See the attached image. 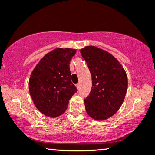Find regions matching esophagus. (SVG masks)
Segmentation results:
<instances>
[{
	"label": "esophagus",
	"mask_w": 155,
	"mask_h": 155,
	"mask_svg": "<svg viewBox=\"0 0 155 155\" xmlns=\"http://www.w3.org/2000/svg\"><path fill=\"white\" fill-rule=\"evenodd\" d=\"M80 83H78V84H76V87H77V88H79V87H80Z\"/></svg>",
	"instance_id": "esophagus-1"
}]
</instances>
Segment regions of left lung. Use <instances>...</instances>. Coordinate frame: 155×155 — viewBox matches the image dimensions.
I'll use <instances>...</instances> for the list:
<instances>
[{
  "mask_svg": "<svg viewBox=\"0 0 155 155\" xmlns=\"http://www.w3.org/2000/svg\"><path fill=\"white\" fill-rule=\"evenodd\" d=\"M92 75V90L84 100L86 112L93 120H107L118 111L127 90L128 80L122 65L111 53L95 46L80 50Z\"/></svg>",
  "mask_w": 155,
  "mask_h": 155,
  "instance_id": "1",
  "label": "left lung"
}]
</instances>
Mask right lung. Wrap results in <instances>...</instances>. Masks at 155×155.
<instances>
[{
    "label": "right lung",
    "mask_w": 155,
    "mask_h": 155,
    "mask_svg": "<svg viewBox=\"0 0 155 155\" xmlns=\"http://www.w3.org/2000/svg\"><path fill=\"white\" fill-rule=\"evenodd\" d=\"M75 53L73 48H55L44 55L32 71L30 95L35 107L47 117L63 114L77 91L70 80V62Z\"/></svg>",
    "instance_id": "right-lung-1"
}]
</instances>
